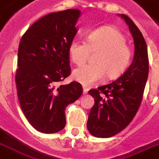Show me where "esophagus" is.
I'll use <instances>...</instances> for the list:
<instances>
[{
  "mask_svg": "<svg viewBox=\"0 0 159 159\" xmlns=\"http://www.w3.org/2000/svg\"><path fill=\"white\" fill-rule=\"evenodd\" d=\"M88 88H87V87H85V86H83V93L84 94H87V92H88Z\"/></svg>",
  "mask_w": 159,
  "mask_h": 159,
  "instance_id": "1",
  "label": "esophagus"
}]
</instances>
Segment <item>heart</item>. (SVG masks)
Returning a JSON list of instances; mask_svg holds the SVG:
<instances>
[{"label": "heart", "instance_id": "obj_1", "mask_svg": "<svg viewBox=\"0 0 159 159\" xmlns=\"http://www.w3.org/2000/svg\"><path fill=\"white\" fill-rule=\"evenodd\" d=\"M91 51H98L94 58L96 63L84 65L73 72L74 79L86 86L102 81L106 75L110 79L118 77L127 68L132 57L125 35L111 26L89 31L86 41L72 39L68 48L71 59L78 66L87 62Z\"/></svg>", "mask_w": 159, "mask_h": 159}]
</instances>
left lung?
Here are the masks:
<instances>
[{
  "label": "left lung",
  "mask_w": 159,
  "mask_h": 159,
  "mask_svg": "<svg viewBox=\"0 0 159 159\" xmlns=\"http://www.w3.org/2000/svg\"><path fill=\"white\" fill-rule=\"evenodd\" d=\"M128 25L133 36V62L122 76L110 84L92 89L88 94L95 100L87 127L95 137L110 138L120 133L135 116L143 98L148 75V57L143 34L132 20L119 15Z\"/></svg>",
  "instance_id": "obj_1"
}]
</instances>
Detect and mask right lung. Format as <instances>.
Returning <instances> with one entry per match:
<instances>
[{
  "label": "right lung",
  "instance_id": "add662e5",
  "mask_svg": "<svg viewBox=\"0 0 159 159\" xmlns=\"http://www.w3.org/2000/svg\"><path fill=\"white\" fill-rule=\"evenodd\" d=\"M80 16L77 9L48 14L34 23L20 42L16 74L19 102L30 124L42 133L62 130L65 109L83 92L79 82L60 84L71 72L68 48Z\"/></svg>",
  "mask_w": 159,
  "mask_h": 159
}]
</instances>
